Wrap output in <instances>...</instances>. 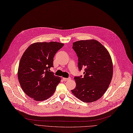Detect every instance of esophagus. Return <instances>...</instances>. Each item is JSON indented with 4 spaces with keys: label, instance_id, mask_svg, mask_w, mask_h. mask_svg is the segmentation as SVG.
<instances>
[{
    "label": "esophagus",
    "instance_id": "esophagus-1",
    "mask_svg": "<svg viewBox=\"0 0 133 133\" xmlns=\"http://www.w3.org/2000/svg\"><path fill=\"white\" fill-rule=\"evenodd\" d=\"M70 79H71V78H63V80H64V81H67V80H70Z\"/></svg>",
    "mask_w": 133,
    "mask_h": 133
}]
</instances>
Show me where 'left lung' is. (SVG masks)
<instances>
[{
    "mask_svg": "<svg viewBox=\"0 0 133 133\" xmlns=\"http://www.w3.org/2000/svg\"><path fill=\"white\" fill-rule=\"evenodd\" d=\"M72 48L78 57L80 71L85 68L84 77H75L76 88L72 94L84 102L100 98L109 87L113 75V65L107 49L96 40H80Z\"/></svg>",
    "mask_w": 133,
    "mask_h": 133,
    "instance_id": "obj_1",
    "label": "left lung"
}]
</instances>
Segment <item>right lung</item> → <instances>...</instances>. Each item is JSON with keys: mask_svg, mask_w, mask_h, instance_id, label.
<instances>
[{"mask_svg": "<svg viewBox=\"0 0 133 133\" xmlns=\"http://www.w3.org/2000/svg\"><path fill=\"white\" fill-rule=\"evenodd\" d=\"M62 43L52 42L31 44L23 53L18 66L17 76L24 92L37 101L48 99L55 92L61 78L54 75V57L63 46Z\"/></svg>", "mask_w": 133, "mask_h": 133, "instance_id": "add662e5", "label": "right lung"}]
</instances>
